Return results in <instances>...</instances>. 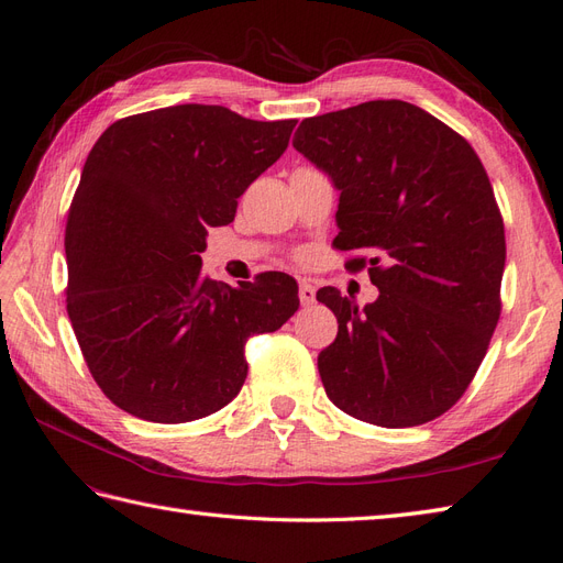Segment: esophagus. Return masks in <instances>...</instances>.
Listing matches in <instances>:
<instances>
[{"instance_id": "1", "label": "esophagus", "mask_w": 563, "mask_h": 563, "mask_svg": "<svg viewBox=\"0 0 563 563\" xmlns=\"http://www.w3.org/2000/svg\"><path fill=\"white\" fill-rule=\"evenodd\" d=\"M298 296H300V302L305 305V308H308V305H312L317 300V288L310 282H300Z\"/></svg>"}]
</instances>
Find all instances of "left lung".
Segmentation results:
<instances>
[{
    "label": "left lung",
    "instance_id": "obj_1",
    "mask_svg": "<svg viewBox=\"0 0 563 563\" xmlns=\"http://www.w3.org/2000/svg\"><path fill=\"white\" fill-rule=\"evenodd\" d=\"M294 147L340 190L335 251L378 300H317L338 335L317 366L329 399L380 428H416L465 395L498 327L505 225L482 159L437 117L368 100L302 119Z\"/></svg>",
    "mask_w": 563,
    "mask_h": 563
}]
</instances>
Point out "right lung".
I'll return each instance as SVG.
<instances>
[{"label": "right lung", "instance_id": "right-lung-1", "mask_svg": "<svg viewBox=\"0 0 563 563\" xmlns=\"http://www.w3.org/2000/svg\"><path fill=\"white\" fill-rule=\"evenodd\" d=\"M294 126L187 103L117 119L91 147L67 211L65 302L84 362L122 411L152 422L220 411L246 380V340L298 310L294 277L232 288L203 275L199 255Z\"/></svg>", "mask_w": 563, "mask_h": 563}]
</instances>
